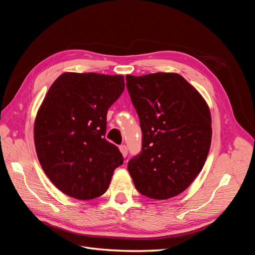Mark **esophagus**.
<instances>
[{
	"label": "esophagus",
	"instance_id": "esophagus-1",
	"mask_svg": "<svg viewBox=\"0 0 255 255\" xmlns=\"http://www.w3.org/2000/svg\"><path fill=\"white\" fill-rule=\"evenodd\" d=\"M119 149H120V152L122 153L123 157H127V155H128V148H127V145H126V144H121V145L119 146Z\"/></svg>",
	"mask_w": 255,
	"mask_h": 255
}]
</instances>
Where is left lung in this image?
<instances>
[{"instance_id":"obj_1","label":"left lung","mask_w":255,"mask_h":255,"mask_svg":"<svg viewBox=\"0 0 255 255\" xmlns=\"http://www.w3.org/2000/svg\"><path fill=\"white\" fill-rule=\"evenodd\" d=\"M126 78L142 130L141 153L128 161V170L141 195L154 200L173 198L204 166L212 141L210 109L177 73Z\"/></svg>"}]
</instances>
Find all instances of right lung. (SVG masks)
Segmentation results:
<instances>
[{"label": "right lung", "mask_w": 255, "mask_h": 255, "mask_svg": "<svg viewBox=\"0 0 255 255\" xmlns=\"http://www.w3.org/2000/svg\"><path fill=\"white\" fill-rule=\"evenodd\" d=\"M125 90L123 75L65 72L45 95L34 123L44 173L65 195L102 196L123 156L105 139L106 116Z\"/></svg>", "instance_id": "right-lung-1"}]
</instances>
